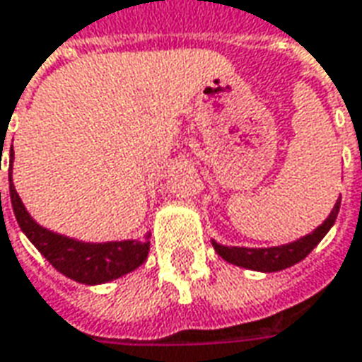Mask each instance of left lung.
Returning <instances> with one entry per match:
<instances>
[{
	"instance_id": "left-lung-1",
	"label": "left lung",
	"mask_w": 362,
	"mask_h": 362,
	"mask_svg": "<svg viewBox=\"0 0 362 362\" xmlns=\"http://www.w3.org/2000/svg\"><path fill=\"white\" fill-rule=\"evenodd\" d=\"M341 196L335 202V206L329 211L327 219L322 225H317L312 233L304 235L296 241L284 243V245H276V247H227L211 239V245L216 252L229 264L241 267V269L259 270V272H278V270L290 269L298 264L300 260H304L310 252L317 247V243L322 241L327 235L337 214H339Z\"/></svg>"
}]
</instances>
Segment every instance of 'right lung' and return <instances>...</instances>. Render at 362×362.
Returning a JSON list of instances; mask_svg holds the SVG:
<instances>
[{
  "label": "right lung",
  "instance_id": "obj_1",
  "mask_svg": "<svg viewBox=\"0 0 362 362\" xmlns=\"http://www.w3.org/2000/svg\"><path fill=\"white\" fill-rule=\"evenodd\" d=\"M13 145L9 151V196L17 223L27 239L39 249V252L50 264L70 280L80 284L95 286L105 284L115 278H121L139 269L148 257L151 241L125 239V241L92 243L74 239L68 235L50 231L42 227L35 217L27 211V207L19 198L13 184Z\"/></svg>",
  "mask_w": 362,
  "mask_h": 362
}]
</instances>
